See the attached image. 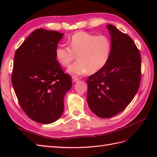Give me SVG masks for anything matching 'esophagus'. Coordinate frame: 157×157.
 Here are the masks:
<instances>
[{"instance_id":"obj_1","label":"esophagus","mask_w":157,"mask_h":157,"mask_svg":"<svg viewBox=\"0 0 157 157\" xmlns=\"http://www.w3.org/2000/svg\"><path fill=\"white\" fill-rule=\"evenodd\" d=\"M72 79H73V81L74 82H78V81H79V79L77 78V77H75V76H73Z\"/></svg>"}]
</instances>
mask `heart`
<instances>
[{
	"label": "heart",
	"instance_id": "heart-1",
	"mask_svg": "<svg viewBox=\"0 0 157 157\" xmlns=\"http://www.w3.org/2000/svg\"><path fill=\"white\" fill-rule=\"evenodd\" d=\"M69 46H56L55 57L60 65L67 67L77 56L78 61L67 69L69 73L74 75L99 71L108 63L111 54V41L105 35L76 32L69 38Z\"/></svg>",
	"mask_w": 157,
	"mask_h": 157
}]
</instances>
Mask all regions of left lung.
I'll list each match as a JSON object with an SVG mask.
<instances>
[{
  "instance_id": "left-lung-1",
  "label": "left lung",
  "mask_w": 157,
  "mask_h": 157,
  "mask_svg": "<svg viewBox=\"0 0 157 157\" xmlns=\"http://www.w3.org/2000/svg\"><path fill=\"white\" fill-rule=\"evenodd\" d=\"M112 50L106 65L88 77V104L101 118H111L128 106L140 83L141 56L128 35L107 25Z\"/></svg>"
}]
</instances>
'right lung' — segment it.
<instances>
[{
  "label": "right lung",
  "instance_id": "1",
  "mask_svg": "<svg viewBox=\"0 0 157 157\" xmlns=\"http://www.w3.org/2000/svg\"><path fill=\"white\" fill-rule=\"evenodd\" d=\"M63 34L38 29L17 50L11 82L18 101L29 118L42 124L56 121L64 110L63 98L71 88L55 48Z\"/></svg>",
  "mask_w": 157,
  "mask_h": 157
}]
</instances>
